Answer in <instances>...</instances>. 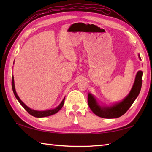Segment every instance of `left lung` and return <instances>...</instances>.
<instances>
[{
  "mask_svg": "<svg viewBox=\"0 0 152 152\" xmlns=\"http://www.w3.org/2000/svg\"><path fill=\"white\" fill-rule=\"evenodd\" d=\"M139 58L140 59V56ZM142 83V72L138 71L137 74L134 85L129 94L124 100L110 107H101L96 102L95 99L91 94L88 95V102L90 109L99 117L102 118H118L124 115L133 104V103L139 95Z\"/></svg>",
  "mask_w": 152,
  "mask_h": 152,
  "instance_id": "8db88e82",
  "label": "left lung"
}]
</instances>
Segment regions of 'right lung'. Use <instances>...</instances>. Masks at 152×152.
Returning a JSON list of instances; mask_svg holds the SVG:
<instances>
[{
  "label": "right lung",
  "instance_id": "1",
  "mask_svg": "<svg viewBox=\"0 0 152 152\" xmlns=\"http://www.w3.org/2000/svg\"><path fill=\"white\" fill-rule=\"evenodd\" d=\"M12 89H13V92L14 93V95L16 97V99H18V101L19 102V103L22 105L23 107L25 110H26L27 112L28 113V114L32 115L34 117L36 118H43V117H47V116H50L53 114H56L57 112H59L60 110L62 108L64 104V99L63 100V101L61 102V104L57 106V108L52 109V110H46V111H37L34 110H32L31 108H29L25 105L21 99H19V97L18 96V95L16 93L15 89V86H14V77H12Z\"/></svg>",
  "mask_w": 152,
  "mask_h": 152
}]
</instances>
